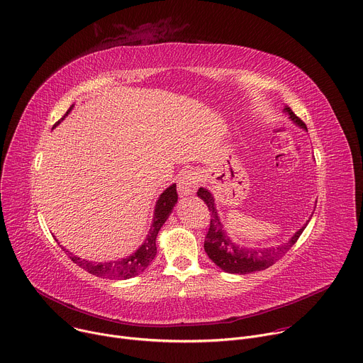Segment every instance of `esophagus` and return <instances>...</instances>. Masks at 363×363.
Returning a JSON list of instances; mask_svg holds the SVG:
<instances>
[{
    "label": "esophagus",
    "instance_id": "34e87169",
    "mask_svg": "<svg viewBox=\"0 0 363 363\" xmlns=\"http://www.w3.org/2000/svg\"><path fill=\"white\" fill-rule=\"evenodd\" d=\"M197 189V174L193 170H186L177 180V190L180 197H189L194 194Z\"/></svg>",
    "mask_w": 363,
    "mask_h": 363
}]
</instances>
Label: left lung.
I'll return each mask as SVG.
<instances>
[{"instance_id":"obj_1","label":"left lung","mask_w":363,"mask_h":363,"mask_svg":"<svg viewBox=\"0 0 363 363\" xmlns=\"http://www.w3.org/2000/svg\"><path fill=\"white\" fill-rule=\"evenodd\" d=\"M283 112L289 116V119L293 121V124L307 131L306 124L291 111L290 106L284 105ZM197 196L208 205L211 212V228L205 239V251L208 257L215 262V265H218L222 271L229 274L244 275L255 271H262L271 267L297 242V239L300 238L304 228L311 219L308 218L306 223L297 232H294V235L289 240L281 242L279 245H272L265 248L239 245L228 235L226 228L220 220V216L216 209L215 196L211 193V190L200 187L197 190ZM310 216H313V213Z\"/></svg>"}]
</instances>
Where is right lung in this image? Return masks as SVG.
<instances>
[{"label": "right lung", "mask_w": 363, "mask_h": 363, "mask_svg": "<svg viewBox=\"0 0 363 363\" xmlns=\"http://www.w3.org/2000/svg\"><path fill=\"white\" fill-rule=\"evenodd\" d=\"M73 106L74 105H72L67 109L65 116L57 121L53 128H56L62 123V121L70 113ZM176 203H177V190H176V183H173L158 196V200L155 202V208H154L152 222H151L150 230L147 233V238L144 239L141 247L128 257L113 259V261H106V262H94L89 259L79 258L77 255H73L72 252L66 251L62 245L60 247L67 252V255L76 265H79L80 268H84L85 271L94 274L96 277L111 278V279H128V278L137 277L141 272H144L147 269V267L151 264V261L155 258V254H157L155 239H157L158 230L166 223V220L172 215Z\"/></svg>", "instance_id": "add662e5"}]
</instances>
